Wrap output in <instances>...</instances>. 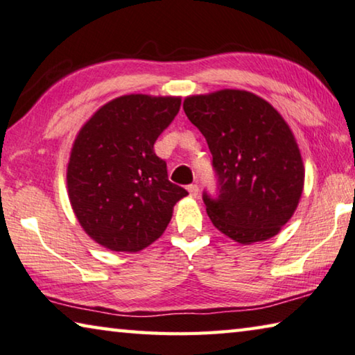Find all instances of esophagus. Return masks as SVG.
Listing matches in <instances>:
<instances>
[{"mask_svg": "<svg viewBox=\"0 0 355 355\" xmlns=\"http://www.w3.org/2000/svg\"><path fill=\"white\" fill-rule=\"evenodd\" d=\"M187 190H189L190 196H193V198H196V196H198V191H200V189H198V185H196V184H190V185H187Z\"/></svg>", "mask_w": 355, "mask_h": 355, "instance_id": "obj_1", "label": "esophagus"}]
</instances>
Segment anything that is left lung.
Masks as SVG:
<instances>
[{
  "mask_svg": "<svg viewBox=\"0 0 355 355\" xmlns=\"http://www.w3.org/2000/svg\"><path fill=\"white\" fill-rule=\"evenodd\" d=\"M184 112L212 154L217 189L202 201L214 226L239 243L275 236L304 189L297 143L280 113L239 89L187 97Z\"/></svg>",
  "mask_w": 355,
  "mask_h": 355,
  "instance_id": "obj_1",
  "label": "left lung"
}]
</instances>
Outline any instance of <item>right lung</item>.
I'll return each mask as SVG.
<instances>
[{"instance_id":"obj_1","label":"right lung","mask_w":355,"mask_h":355,"mask_svg":"<svg viewBox=\"0 0 355 355\" xmlns=\"http://www.w3.org/2000/svg\"><path fill=\"white\" fill-rule=\"evenodd\" d=\"M181 108L179 97L130 94L103 105L75 139L69 198L80 225L114 252H139L164 234L187 190L168 179L154 143Z\"/></svg>"}]
</instances>
